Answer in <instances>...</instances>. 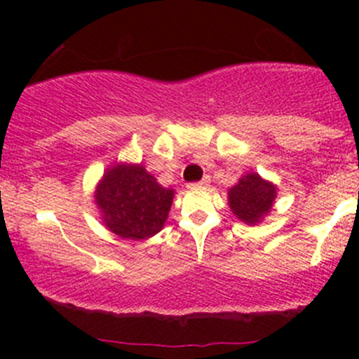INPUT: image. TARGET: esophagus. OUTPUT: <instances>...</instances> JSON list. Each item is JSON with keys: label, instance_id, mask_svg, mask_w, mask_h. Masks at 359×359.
<instances>
[{"label": "esophagus", "instance_id": "obj_1", "mask_svg": "<svg viewBox=\"0 0 359 359\" xmlns=\"http://www.w3.org/2000/svg\"><path fill=\"white\" fill-rule=\"evenodd\" d=\"M210 184V177L208 175H205L203 177V179L200 180V182H194V184H191V187H198V186H208Z\"/></svg>", "mask_w": 359, "mask_h": 359}]
</instances>
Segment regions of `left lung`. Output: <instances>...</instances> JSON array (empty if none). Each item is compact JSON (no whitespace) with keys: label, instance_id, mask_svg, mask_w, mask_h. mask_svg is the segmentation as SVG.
<instances>
[{"label":"left lung","instance_id":"left-lung-1","mask_svg":"<svg viewBox=\"0 0 359 359\" xmlns=\"http://www.w3.org/2000/svg\"><path fill=\"white\" fill-rule=\"evenodd\" d=\"M229 206L234 215L245 224H257L267 215L276 198V187L260 179L257 173L241 177L229 189Z\"/></svg>","mask_w":359,"mask_h":359}]
</instances>
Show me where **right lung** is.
<instances>
[{
  "label": "right lung",
  "instance_id": "add662e5",
  "mask_svg": "<svg viewBox=\"0 0 359 359\" xmlns=\"http://www.w3.org/2000/svg\"><path fill=\"white\" fill-rule=\"evenodd\" d=\"M95 200L112 233L126 240H146L161 231L173 191L159 186L142 165H116L97 187Z\"/></svg>",
  "mask_w": 359,
  "mask_h": 359
}]
</instances>
